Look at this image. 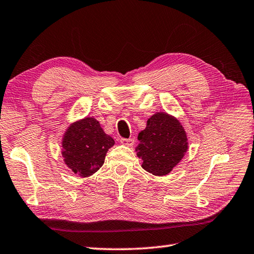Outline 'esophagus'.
<instances>
[{
    "label": "esophagus",
    "instance_id": "obj_1",
    "mask_svg": "<svg viewBox=\"0 0 254 254\" xmlns=\"http://www.w3.org/2000/svg\"><path fill=\"white\" fill-rule=\"evenodd\" d=\"M120 143L123 144V145H126V146L131 147L134 145V139L133 138H121Z\"/></svg>",
    "mask_w": 254,
    "mask_h": 254
}]
</instances>
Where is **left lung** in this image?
Wrapping results in <instances>:
<instances>
[{"mask_svg":"<svg viewBox=\"0 0 254 254\" xmlns=\"http://www.w3.org/2000/svg\"><path fill=\"white\" fill-rule=\"evenodd\" d=\"M136 155L143 169L154 176H166L180 163L188 150V137L180 121L167 112H157L138 133Z\"/></svg>","mask_w":254,"mask_h":254,"instance_id":"left-lung-1","label":"left lung"}]
</instances>
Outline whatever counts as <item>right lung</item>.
Segmentation results:
<instances>
[{
	"label": "right lung",
	"mask_w": 254,
	"mask_h": 254,
	"mask_svg": "<svg viewBox=\"0 0 254 254\" xmlns=\"http://www.w3.org/2000/svg\"><path fill=\"white\" fill-rule=\"evenodd\" d=\"M115 139L102 130L96 119L87 117L72 123L62 139L64 163L82 178L94 175L105 163Z\"/></svg>",
	"instance_id": "obj_1"
}]
</instances>
